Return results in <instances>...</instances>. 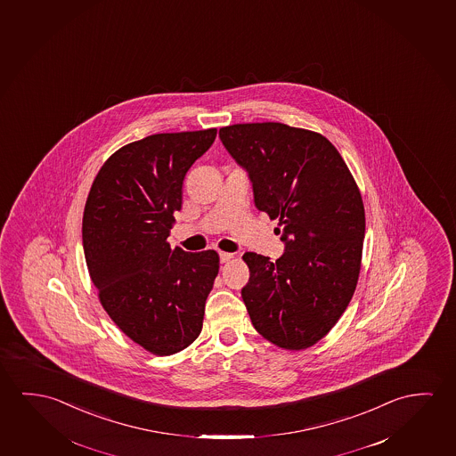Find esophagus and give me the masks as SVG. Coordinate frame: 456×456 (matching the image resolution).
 Instances as JSON below:
<instances>
[{"label": "esophagus", "mask_w": 456, "mask_h": 456, "mask_svg": "<svg viewBox=\"0 0 456 456\" xmlns=\"http://www.w3.org/2000/svg\"><path fill=\"white\" fill-rule=\"evenodd\" d=\"M219 259H221V262L223 264H227V262H231L232 259H233V254L231 253H219Z\"/></svg>", "instance_id": "34e87169"}]
</instances>
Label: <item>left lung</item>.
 <instances>
[{"label":"left lung","instance_id":"8db88e82","mask_svg":"<svg viewBox=\"0 0 456 456\" xmlns=\"http://www.w3.org/2000/svg\"><path fill=\"white\" fill-rule=\"evenodd\" d=\"M219 137L286 243L276 262L243 256L251 322L281 349H308L335 327L357 288L364 239L357 183L335 145L314 131L265 121L221 127Z\"/></svg>","mask_w":456,"mask_h":456}]
</instances>
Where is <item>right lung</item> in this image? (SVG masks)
Here are the masks:
<instances>
[{"mask_svg": "<svg viewBox=\"0 0 456 456\" xmlns=\"http://www.w3.org/2000/svg\"><path fill=\"white\" fill-rule=\"evenodd\" d=\"M216 133L153 134L127 143L99 168L85 203V260L99 302L127 338L159 357L200 335L219 272L216 251L186 253L167 241L184 175Z\"/></svg>", "mask_w": 456, "mask_h": 456, "instance_id": "1", "label": "right lung"}]
</instances>
